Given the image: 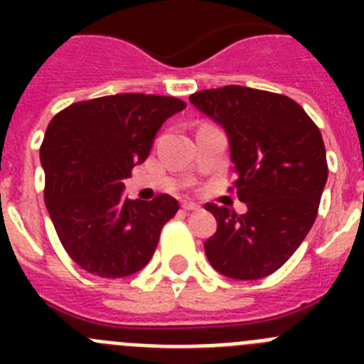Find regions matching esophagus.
<instances>
[{
  "label": "esophagus",
  "mask_w": 364,
  "mask_h": 364,
  "mask_svg": "<svg viewBox=\"0 0 364 364\" xmlns=\"http://www.w3.org/2000/svg\"><path fill=\"white\" fill-rule=\"evenodd\" d=\"M182 208H184L186 211H197V210H200V205L198 204H195V202H182Z\"/></svg>",
  "instance_id": "obj_1"
}]
</instances>
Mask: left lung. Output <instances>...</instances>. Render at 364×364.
Returning a JSON list of instances; mask_svg holds the SVG:
<instances>
[{
    "mask_svg": "<svg viewBox=\"0 0 364 364\" xmlns=\"http://www.w3.org/2000/svg\"><path fill=\"white\" fill-rule=\"evenodd\" d=\"M189 102L226 131L237 197L247 205L237 215L205 204L217 218L205 257L235 281L268 277L294 255L317 217L328 178L321 131L291 98L250 87L208 89Z\"/></svg>",
    "mask_w": 364,
    "mask_h": 364,
    "instance_id": "obj_1",
    "label": "left lung"
}]
</instances>
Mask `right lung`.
<instances>
[{
	"label": "right lung",
	"instance_id": "right-lung-1",
	"mask_svg": "<svg viewBox=\"0 0 364 364\" xmlns=\"http://www.w3.org/2000/svg\"><path fill=\"white\" fill-rule=\"evenodd\" d=\"M184 109L171 96L129 92L78 102L53 118L40 149L45 205L80 268L120 279L151 260L178 202L131 200L124 180L146 162L164 122Z\"/></svg>",
	"mask_w": 364,
	"mask_h": 364
}]
</instances>
